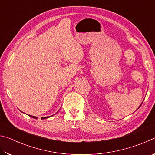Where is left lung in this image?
Here are the masks:
<instances>
[{
  "instance_id": "1",
  "label": "left lung",
  "mask_w": 155,
  "mask_h": 155,
  "mask_svg": "<svg viewBox=\"0 0 155 155\" xmlns=\"http://www.w3.org/2000/svg\"><path fill=\"white\" fill-rule=\"evenodd\" d=\"M141 104H142V103H141ZM141 104H140V107H139V108H140V107H141ZM139 108H138V109H139Z\"/></svg>"
}]
</instances>
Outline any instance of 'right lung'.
<instances>
[{"instance_id": "obj_1", "label": "right lung", "mask_w": 155, "mask_h": 155, "mask_svg": "<svg viewBox=\"0 0 155 155\" xmlns=\"http://www.w3.org/2000/svg\"><path fill=\"white\" fill-rule=\"evenodd\" d=\"M29 115L30 117H33V118H35V119H38V117H36V116H33V115ZM52 115H51V116H52ZM51 116H47V117H41V120H44V119H46V118H48V117H51Z\"/></svg>"}]
</instances>
